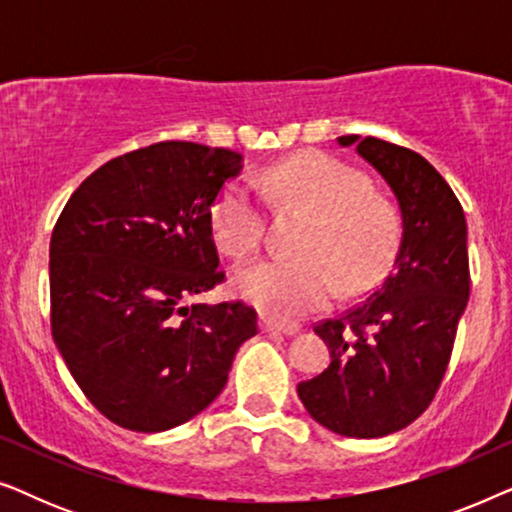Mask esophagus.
I'll return each instance as SVG.
<instances>
[{
	"label": "esophagus",
	"instance_id": "1",
	"mask_svg": "<svg viewBox=\"0 0 512 512\" xmlns=\"http://www.w3.org/2000/svg\"><path fill=\"white\" fill-rule=\"evenodd\" d=\"M261 328L265 333H284V335H296L300 333L298 324H289V321H277L272 317H263L261 319Z\"/></svg>",
	"mask_w": 512,
	"mask_h": 512
}]
</instances>
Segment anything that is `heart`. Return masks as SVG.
Returning <instances> with one entry per match:
<instances>
[{"instance_id": "b5f03b06", "label": "heart", "mask_w": 512, "mask_h": 512, "mask_svg": "<svg viewBox=\"0 0 512 512\" xmlns=\"http://www.w3.org/2000/svg\"><path fill=\"white\" fill-rule=\"evenodd\" d=\"M277 205L312 214L296 258H270L235 272L244 300L282 319L324 310L338 298L359 296L380 282L398 247V216L387 200L368 193V179L321 151L298 153L254 177ZM212 235L223 254L249 258L263 247V200L247 179H235L216 195Z\"/></svg>"}]
</instances>
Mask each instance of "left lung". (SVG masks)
Instances as JSON below:
<instances>
[{"label":"left lung","mask_w":512,"mask_h":512,"mask_svg":"<svg viewBox=\"0 0 512 512\" xmlns=\"http://www.w3.org/2000/svg\"><path fill=\"white\" fill-rule=\"evenodd\" d=\"M394 191L403 233L394 268L366 303L314 333L331 366L298 384L312 419L347 438H382L422 415L450 363L471 291L466 216L429 160L377 137L345 135Z\"/></svg>","instance_id":"1"}]
</instances>
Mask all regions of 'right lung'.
Segmentation results:
<instances>
[{
	"instance_id": "obj_1",
	"label": "right lung",
	"mask_w": 512,
	"mask_h": 512,
	"mask_svg": "<svg viewBox=\"0 0 512 512\" xmlns=\"http://www.w3.org/2000/svg\"><path fill=\"white\" fill-rule=\"evenodd\" d=\"M242 156L195 142L123 153L72 193L51 235V331L109 422L174 429L221 394L258 333L242 300L186 305L226 279L212 205Z\"/></svg>"
}]
</instances>
